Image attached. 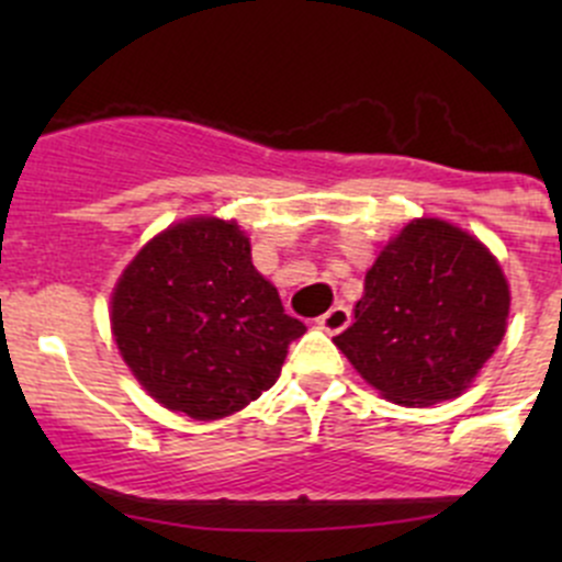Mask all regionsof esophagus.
I'll use <instances>...</instances> for the list:
<instances>
[{
  "mask_svg": "<svg viewBox=\"0 0 562 562\" xmlns=\"http://www.w3.org/2000/svg\"><path fill=\"white\" fill-rule=\"evenodd\" d=\"M348 323H350V310L345 307V304H334L326 315L317 317V328H323V331H328V334L345 331V328H348Z\"/></svg>",
  "mask_w": 562,
  "mask_h": 562,
  "instance_id": "34e87169",
  "label": "esophagus"
}]
</instances>
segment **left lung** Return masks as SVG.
<instances>
[{
    "label": "left lung",
    "mask_w": 562,
    "mask_h": 562,
    "mask_svg": "<svg viewBox=\"0 0 562 562\" xmlns=\"http://www.w3.org/2000/svg\"><path fill=\"white\" fill-rule=\"evenodd\" d=\"M508 282L495 255L435 217L407 223L364 277L353 326L334 337L396 405L454 400L506 334Z\"/></svg>",
    "instance_id": "obj_1"
}]
</instances>
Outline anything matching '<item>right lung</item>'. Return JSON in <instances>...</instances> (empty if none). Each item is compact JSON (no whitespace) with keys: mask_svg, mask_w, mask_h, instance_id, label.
<instances>
[{"mask_svg":"<svg viewBox=\"0 0 562 562\" xmlns=\"http://www.w3.org/2000/svg\"><path fill=\"white\" fill-rule=\"evenodd\" d=\"M111 328L140 386L198 422L274 386L288 345L307 331L252 266L245 231L217 217L171 225L130 260Z\"/></svg>","mask_w":562,"mask_h":562,"instance_id":"1","label":"right lung"}]
</instances>
